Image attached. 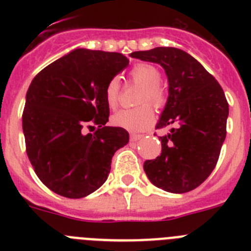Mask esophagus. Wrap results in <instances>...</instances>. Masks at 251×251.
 <instances>
[{
    "label": "esophagus",
    "instance_id": "34e87169",
    "mask_svg": "<svg viewBox=\"0 0 251 251\" xmlns=\"http://www.w3.org/2000/svg\"><path fill=\"white\" fill-rule=\"evenodd\" d=\"M141 138H143V136H142V134H136V133L130 134V141L132 142H137V141H139Z\"/></svg>",
    "mask_w": 251,
    "mask_h": 251
}]
</instances>
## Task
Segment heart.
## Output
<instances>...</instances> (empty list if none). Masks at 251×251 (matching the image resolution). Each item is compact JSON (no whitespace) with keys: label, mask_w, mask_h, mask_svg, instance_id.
I'll use <instances>...</instances> for the list:
<instances>
[{"label":"heart","mask_w":251,"mask_h":251,"mask_svg":"<svg viewBox=\"0 0 251 251\" xmlns=\"http://www.w3.org/2000/svg\"><path fill=\"white\" fill-rule=\"evenodd\" d=\"M129 79L142 86L139 103L151 101L153 105L161 106L165 103V92L158 85L161 73L156 66L150 64H137L129 73ZM119 99V81L112 79L105 86V101L109 108H115ZM154 121V112L150 104H143L133 109H122L113 114L112 123L115 127L124 128L130 132H141L148 128Z\"/></svg>","instance_id":"obj_1"}]
</instances>
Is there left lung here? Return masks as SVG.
I'll return each instance as SVG.
<instances>
[{
    "label": "left lung",
    "mask_w": 251,
    "mask_h": 251,
    "mask_svg": "<svg viewBox=\"0 0 251 251\" xmlns=\"http://www.w3.org/2000/svg\"><path fill=\"white\" fill-rule=\"evenodd\" d=\"M130 57L165 69L168 98L156 128L175 126L159 137L161 156L146 161L143 170L151 182L165 191H191L210 176L225 141L229 104L223 88L181 49L134 51Z\"/></svg>",
    "instance_id": "8db88e82"
}]
</instances>
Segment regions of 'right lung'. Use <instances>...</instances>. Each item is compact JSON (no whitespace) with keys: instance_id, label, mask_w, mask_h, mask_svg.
<instances>
[{"instance_id":"right-lung-1","label":"right lung","mask_w":251,"mask_h":251,"mask_svg":"<svg viewBox=\"0 0 251 251\" xmlns=\"http://www.w3.org/2000/svg\"><path fill=\"white\" fill-rule=\"evenodd\" d=\"M128 64L119 52L75 49L31 81L22 114L26 152L37 177L55 194L81 199L98 190L115 151L129 141L124 128L105 126V86ZM92 123L97 132H84Z\"/></svg>"}]
</instances>
